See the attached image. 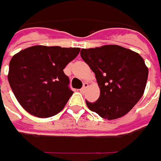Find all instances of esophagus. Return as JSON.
I'll list each match as a JSON object with an SVG mask.
<instances>
[{"label": "esophagus", "instance_id": "34e87169", "mask_svg": "<svg viewBox=\"0 0 161 161\" xmlns=\"http://www.w3.org/2000/svg\"><path fill=\"white\" fill-rule=\"evenodd\" d=\"M88 86H89V85H88L87 83H85V84H84V86H83V87H82V89H81L80 91L81 92H85L86 89L88 88Z\"/></svg>", "mask_w": 161, "mask_h": 161}]
</instances>
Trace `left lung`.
<instances>
[{
	"mask_svg": "<svg viewBox=\"0 0 161 161\" xmlns=\"http://www.w3.org/2000/svg\"><path fill=\"white\" fill-rule=\"evenodd\" d=\"M80 54L94 72L101 91L95 103L86 101L89 109L108 120L128 113L145 90L149 71L143 58L116 44L82 49Z\"/></svg>",
	"mask_w": 161,
	"mask_h": 161,
	"instance_id": "8db88e82",
	"label": "left lung"
}]
</instances>
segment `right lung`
I'll return each mask as SVG.
<instances>
[{
	"label": "right lung",
	"mask_w": 161,
	"mask_h": 161,
	"mask_svg": "<svg viewBox=\"0 0 161 161\" xmlns=\"http://www.w3.org/2000/svg\"><path fill=\"white\" fill-rule=\"evenodd\" d=\"M80 48L35 45L10 59L8 80L15 97L28 113L50 118L65 107L73 94L65 67Z\"/></svg>",
	"instance_id": "1"
}]
</instances>
